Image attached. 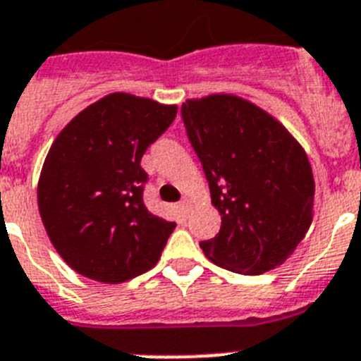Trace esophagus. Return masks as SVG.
Wrapping results in <instances>:
<instances>
[{
	"label": "esophagus",
	"mask_w": 361,
	"mask_h": 361,
	"mask_svg": "<svg viewBox=\"0 0 361 361\" xmlns=\"http://www.w3.org/2000/svg\"><path fill=\"white\" fill-rule=\"evenodd\" d=\"M190 208H192V202L188 201V199H184V201H180V204H178V210H180V214L186 217L188 212H190Z\"/></svg>",
	"instance_id": "esophagus-1"
}]
</instances>
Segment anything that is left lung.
<instances>
[{
  "label": "left lung",
  "instance_id": "1",
  "mask_svg": "<svg viewBox=\"0 0 361 361\" xmlns=\"http://www.w3.org/2000/svg\"><path fill=\"white\" fill-rule=\"evenodd\" d=\"M180 116L221 214L217 235L201 241L206 257L245 276L285 263L312 223L303 147L269 113L232 94L188 100Z\"/></svg>",
  "mask_w": 361,
  "mask_h": 361
}]
</instances>
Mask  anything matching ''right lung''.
Returning <instances> with one entry per match:
<instances>
[{
	"label": "right lung",
	"mask_w": 361,
	"mask_h": 361,
	"mask_svg": "<svg viewBox=\"0 0 361 361\" xmlns=\"http://www.w3.org/2000/svg\"><path fill=\"white\" fill-rule=\"evenodd\" d=\"M175 106L113 92L71 120L49 149L38 184L43 226L82 276L122 283L153 269L177 224L144 204L147 147Z\"/></svg>",
	"instance_id": "1"
}]
</instances>
